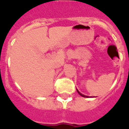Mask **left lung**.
Instances as JSON below:
<instances>
[{"instance_id": "8db88e82", "label": "left lung", "mask_w": 129, "mask_h": 129, "mask_svg": "<svg viewBox=\"0 0 129 129\" xmlns=\"http://www.w3.org/2000/svg\"><path fill=\"white\" fill-rule=\"evenodd\" d=\"M77 92L79 93V95H80V96H81L82 97H85V98H91V97H89V96H85V95H84V94H82L81 93V92H80V91H79V90L77 89ZM91 97H92V96H91Z\"/></svg>"}]
</instances>
